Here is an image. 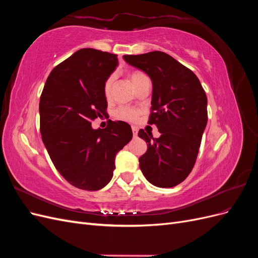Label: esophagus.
Instances as JSON below:
<instances>
[{
  "instance_id": "esophagus-1",
  "label": "esophagus",
  "mask_w": 258,
  "mask_h": 258,
  "mask_svg": "<svg viewBox=\"0 0 258 258\" xmlns=\"http://www.w3.org/2000/svg\"><path fill=\"white\" fill-rule=\"evenodd\" d=\"M138 127L136 126H132V132H134V138H137L138 137Z\"/></svg>"
}]
</instances>
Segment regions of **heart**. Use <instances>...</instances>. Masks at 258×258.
Segmentation results:
<instances>
[{
  "label": "heart",
  "mask_w": 258,
  "mask_h": 258,
  "mask_svg": "<svg viewBox=\"0 0 258 258\" xmlns=\"http://www.w3.org/2000/svg\"><path fill=\"white\" fill-rule=\"evenodd\" d=\"M145 75L141 72H131L129 74V80L132 84L134 87H136V85L139 83V81L143 79ZM112 86H113V77H108L106 80V82L104 83V95L106 98H110L111 97V92H112ZM116 116L118 117V118L122 119V120H127V121H135L138 116H139V111L136 110V108H132V107H128V106H123L120 107L117 110L116 112Z\"/></svg>",
  "instance_id": "b5f03b06"
}]
</instances>
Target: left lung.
<instances>
[{"instance_id": "8db88e82", "label": "left lung", "mask_w": 258, "mask_h": 258, "mask_svg": "<svg viewBox=\"0 0 258 258\" xmlns=\"http://www.w3.org/2000/svg\"><path fill=\"white\" fill-rule=\"evenodd\" d=\"M128 64L145 72L153 84L152 113L158 139L140 129L147 151L139 158L143 175L157 187H173L188 176L196 162L208 122L206 92L189 69L162 51L123 56Z\"/></svg>"}]
</instances>
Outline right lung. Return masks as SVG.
Returning <instances> with one entry per match:
<instances>
[{"mask_svg": "<svg viewBox=\"0 0 258 258\" xmlns=\"http://www.w3.org/2000/svg\"><path fill=\"white\" fill-rule=\"evenodd\" d=\"M118 66L116 54L83 48L50 72L40 99L43 143L58 172L84 190H99L111 181L115 156L132 139L130 124L110 120L92 129L105 113L104 83Z\"/></svg>", "mask_w": 258, "mask_h": 258, "instance_id": "1", "label": "right lung"}]
</instances>
